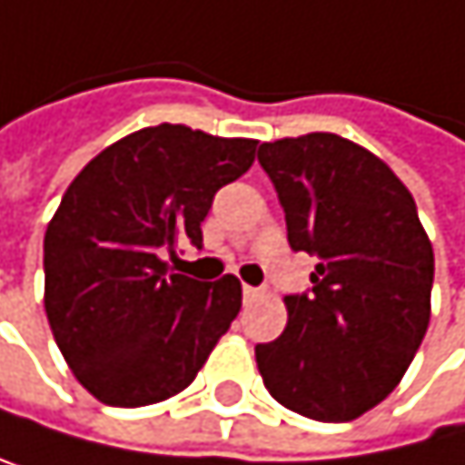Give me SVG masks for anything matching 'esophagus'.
<instances>
[{
  "instance_id": "obj_1",
  "label": "esophagus",
  "mask_w": 465,
  "mask_h": 465,
  "mask_svg": "<svg viewBox=\"0 0 465 465\" xmlns=\"http://www.w3.org/2000/svg\"><path fill=\"white\" fill-rule=\"evenodd\" d=\"M261 297V289H255V286H243V300L246 302H252V300H258Z\"/></svg>"
}]
</instances>
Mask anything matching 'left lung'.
Here are the masks:
<instances>
[{
  "label": "left lung",
  "instance_id": "obj_1",
  "mask_svg": "<svg viewBox=\"0 0 465 465\" xmlns=\"http://www.w3.org/2000/svg\"><path fill=\"white\" fill-rule=\"evenodd\" d=\"M289 243L317 255L312 294L286 297V328L255 348L274 401L325 424L396 390L430 325L435 255L407 184L384 159L312 132L258 148Z\"/></svg>",
  "mask_w": 465,
  "mask_h": 465
}]
</instances>
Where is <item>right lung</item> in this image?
I'll list each match as a JSON object with an SVG mask.
<instances>
[{
    "mask_svg": "<svg viewBox=\"0 0 465 465\" xmlns=\"http://www.w3.org/2000/svg\"><path fill=\"white\" fill-rule=\"evenodd\" d=\"M258 140L148 125L72 179L45 235V312L58 351L109 407L165 401L191 384L241 312L232 274L202 283L168 269L202 246L219 187L255 163Z\"/></svg>",
    "mask_w": 465,
    "mask_h": 465,
    "instance_id": "obj_1",
    "label": "right lung"
}]
</instances>
